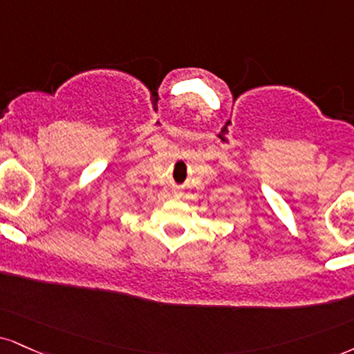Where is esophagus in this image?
Segmentation results:
<instances>
[{"label": "esophagus", "instance_id": "34e87169", "mask_svg": "<svg viewBox=\"0 0 354 354\" xmlns=\"http://www.w3.org/2000/svg\"><path fill=\"white\" fill-rule=\"evenodd\" d=\"M174 194H176V196H180V193H174Z\"/></svg>", "mask_w": 354, "mask_h": 354}]
</instances>
